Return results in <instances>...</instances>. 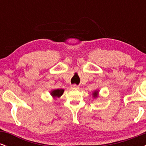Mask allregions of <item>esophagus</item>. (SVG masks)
<instances>
[{"mask_svg": "<svg viewBox=\"0 0 146 146\" xmlns=\"http://www.w3.org/2000/svg\"><path fill=\"white\" fill-rule=\"evenodd\" d=\"M71 88H74V89H78V88H79V86L76 84H73V85H72V86H71Z\"/></svg>", "mask_w": 146, "mask_h": 146, "instance_id": "1", "label": "esophagus"}]
</instances>
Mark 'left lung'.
Segmentation results:
<instances>
[{"instance_id":"obj_1","label":"left lung","mask_w":146,"mask_h":146,"mask_svg":"<svg viewBox=\"0 0 146 146\" xmlns=\"http://www.w3.org/2000/svg\"><path fill=\"white\" fill-rule=\"evenodd\" d=\"M98 91H95L94 92V93H93V95H94V97L95 98H97V97H98Z\"/></svg>"}]
</instances>
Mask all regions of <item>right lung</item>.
I'll use <instances>...</instances> for the list:
<instances>
[{"label": "right lung", "mask_w": 146, "mask_h": 146, "mask_svg": "<svg viewBox=\"0 0 146 146\" xmlns=\"http://www.w3.org/2000/svg\"><path fill=\"white\" fill-rule=\"evenodd\" d=\"M64 93V90L63 89H56V90H53V91L51 92V95L53 97H59L61 96Z\"/></svg>", "instance_id": "obj_1"}]
</instances>
